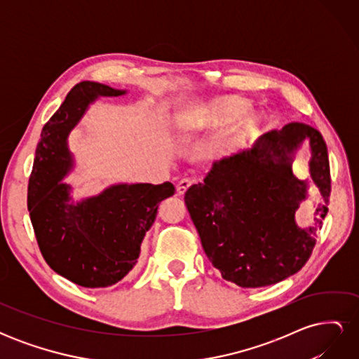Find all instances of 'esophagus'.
Wrapping results in <instances>:
<instances>
[{"mask_svg": "<svg viewBox=\"0 0 359 359\" xmlns=\"http://www.w3.org/2000/svg\"><path fill=\"white\" fill-rule=\"evenodd\" d=\"M193 184H194V180L182 178V180L177 184V191H178V194H184V193H186V191L189 190V187L193 186Z\"/></svg>", "mask_w": 359, "mask_h": 359, "instance_id": "obj_1", "label": "esophagus"}]
</instances>
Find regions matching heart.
<instances>
[{
  "instance_id": "b5f03b06",
  "label": "heart",
  "mask_w": 359,
  "mask_h": 359,
  "mask_svg": "<svg viewBox=\"0 0 359 359\" xmlns=\"http://www.w3.org/2000/svg\"><path fill=\"white\" fill-rule=\"evenodd\" d=\"M252 111H253V104L247 100H241V99L215 100V102L193 107V109L182 112L177 118V133L180 139L187 140L198 136L210 126L233 123L236 119L247 116ZM256 126H257V119L250 123L248 127L253 128Z\"/></svg>"
}]
</instances>
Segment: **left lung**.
<instances>
[{
  "label": "left lung",
  "mask_w": 359,
  "mask_h": 359,
  "mask_svg": "<svg viewBox=\"0 0 359 359\" xmlns=\"http://www.w3.org/2000/svg\"><path fill=\"white\" fill-rule=\"evenodd\" d=\"M307 140L311 180L321 194L315 223L294 220L309 181L292 175L296 151ZM331 193L327 144L316 128L286 124L256 139L252 148L217 160L203 182L193 184L186 205L205 255L222 277L241 287L276 285L306 265Z\"/></svg>",
  "instance_id": "1"
}]
</instances>
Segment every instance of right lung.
<instances>
[{"instance_id": "right-lung-1", "label": "right lung", "mask_w": 359, "mask_h": 359, "mask_svg": "<svg viewBox=\"0 0 359 359\" xmlns=\"http://www.w3.org/2000/svg\"><path fill=\"white\" fill-rule=\"evenodd\" d=\"M126 93L91 81L73 86L41 130L29 177L28 211L40 252L57 274L83 287L112 286L133 269L158 203L175 193L172 182H119L74 201L62 181L74 166L72 130L99 97Z\"/></svg>"}]
</instances>
